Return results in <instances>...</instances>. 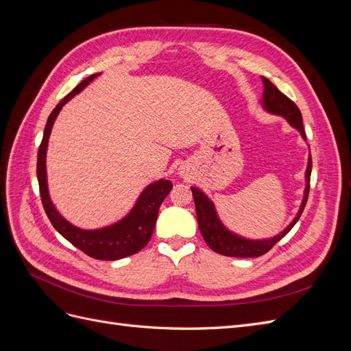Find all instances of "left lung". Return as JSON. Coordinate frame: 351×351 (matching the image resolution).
<instances>
[{"label": "left lung", "instance_id": "left-lung-1", "mask_svg": "<svg viewBox=\"0 0 351 351\" xmlns=\"http://www.w3.org/2000/svg\"><path fill=\"white\" fill-rule=\"evenodd\" d=\"M263 80V99L262 105L263 108L277 115H282L284 119L289 121L293 127L300 132L303 139H306V133L303 129V119L299 107L289 98L285 97L282 92H280L277 88L274 86L271 80L267 77H262ZM311 173H312V156H309V162H307L306 169V189H304V197L302 202V206L299 209V214L295 215L291 224L287 227L281 234L275 236L272 239L267 240H247L243 239L234 232L228 231L224 226L221 224L218 219L215 206L212 202L208 199V196L200 192L197 187H190L192 189L193 199H195V206H196V217H197V224L199 230L202 232V237H204L205 243L208 246L219 253L224 254V256H232V258H258L262 254L271 250L275 244H277L287 232H289L297 221H299L302 212L306 206L307 196H309V187H311Z\"/></svg>", "mask_w": 351, "mask_h": 351}]
</instances>
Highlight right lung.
<instances>
[{
	"mask_svg": "<svg viewBox=\"0 0 351 351\" xmlns=\"http://www.w3.org/2000/svg\"><path fill=\"white\" fill-rule=\"evenodd\" d=\"M97 77V74L84 79L79 83L67 97L62 98V101L52 110L51 115L48 117V121L45 125L44 137L39 145L38 151V164H36V174L39 182V193L42 199V205L47 212V215L51 221V224L60 232V234L67 239L73 246L80 249L88 256L99 261H117L130 256L139 250H142L147 241L151 240L152 232L156 224V217L159 206L167 197V195L171 192L173 184L169 180H159L152 184L147 186L142 195L137 199L134 208L124 219L115 222L114 226L105 227L101 230H82L71 226L69 221L62 218L48 195V184H47V169H45V156H47V146L49 133L52 129L58 112L61 111L62 105L70 101L74 95H77L83 88Z\"/></svg>",
	"mask_w": 351,
	"mask_h": 351,
	"instance_id": "add662e5",
	"label": "right lung"
}]
</instances>
